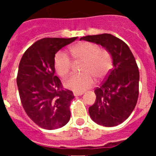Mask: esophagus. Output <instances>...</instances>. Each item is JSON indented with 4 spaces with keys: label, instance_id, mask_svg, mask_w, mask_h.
<instances>
[{
    "label": "esophagus",
    "instance_id": "obj_1",
    "mask_svg": "<svg viewBox=\"0 0 156 156\" xmlns=\"http://www.w3.org/2000/svg\"><path fill=\"white\" fill-rule=\"evenodd\" d=\"M74 96H80V95L83 94V92H77V91H74L73 92Z\"/></svg>",
    "mask_w": 156,
    "mask_h": 156
}]
</instances>
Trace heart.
<instances>
[{
	"mask_svg": "<svg viewBox=\"0 0 156 156\" xmlns=\"http://www.w3.org/2000/svg\"><path fill=\"white\" fill-rule=\"evenodd\" d=\"M70 54L74 61L83 62L81 74L73 75L66 80V87L74 91L82 92L94 84V80H101L108 75L112 66V58L109 52L100 48L94 43L83 41L72 46ZM73 62L64 52H58L54 58V68L61 77H66L71 71Z\"/></svg>",
	"mask_w": 156,
	"mask_h": 156,
	"instance_id": "b5f03b06",
	"label": "heart"
}]
</instances>
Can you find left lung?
<instances>
[{
    "instance_id": "8db88e82",
    "label": "left lung",
    "mask_w": 156,
    "mask_h": 156,
    "mask_svg": "<svg viewBox=\"0 0 156 156\" xmlns=\"http://www.w3.org/2000/svg\"><path fill=\"white\" fill-rule=\"evenodd\" d=\"M80 40L101 45L112 58L113 68L94 90L96 100L89 114L98 124L117 126L127 119L137 104L140 75L136 60L126 43L112 34L86 36Z\"/></svg>"
}]
</instances>
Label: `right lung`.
<instances>
[{
    "instance_id": "right-lung-1",
    "label": "right lung",
    "mask_w": 156,
    "mask_h": 156,
    "mask_svg": "<svg viewBox=\"0 0 156 156\" xmlns=\"http://www.w3.org/2000/svg\"><path fill=\"white\" fill-rule=\"evenodd\" d=\"M72 38H43L23 54L19 63L17 85L21 103L27 115L46 129L60 128L70 119L73 91L63 88L55 75L54 58L62 48L73 42Z\"/></svg>"
}]
</instances>
